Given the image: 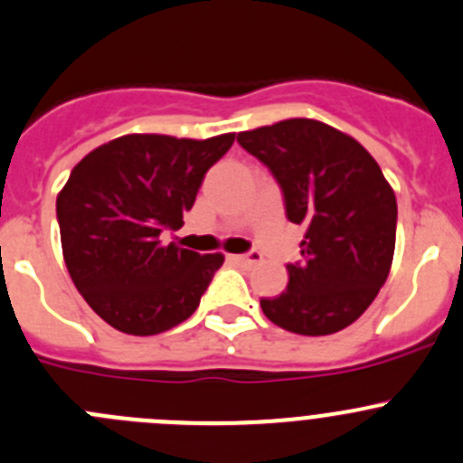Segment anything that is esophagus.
Returning a JSON list of instances; mask_svg holds the SVG:
<instances>
[{"label":"esophagus","instance_id":"34e87169","mask_svg":"<svg viewBox=\"0 0 463 463\" xmlns=\"http://www.w3.org/2000/svg\"><path fill=\"white\" fill-rule=\"evenodd\" d=\"M232 260H235L237 264H241V267H253V264L262 262V253H260V250H250V253L246 255H232Z\"/></svg>","mask_w":463,"mask_h":463}]
</instances>
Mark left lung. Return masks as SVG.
Instances as JSON below:
<instances>
[{"label":"left lung","instance_id":"left-lung-1","mask_svg":"<svg viewBox=\"0 0 463 463\" xmlns=\"http://www.w3.org/2000/svg\"><path fill=\"white\" fill-rule=\"evenodd\" d=\"M285 194L287 219L303 223V260L287 264L282 294L262 298L282 330L321 336L364 314L387 280L396 249L398 205L373 156L318 119H282L237 133Z\"/></svg>","mask_w":463,"mask_h":463}]
</instances>
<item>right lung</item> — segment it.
<instances>
[{
    "label": "right lung",
    "instance_id": "obj_1",
    "mask_svg": "<svg viewBox=\"0 0 463 463\" xmlns=\"http://www.w3.org/2000/svg\"><path fill=\"white\" fill-rule=\"evenodd\" d=\"M232 142L235 133L208 140L131 133L71 169L56 199L62 258L108 326L160 335L199 307L223 255L165 244L160 232L183 226L205 172Z\"/></svg>",
    "mask_w": 463,
    "mask_h": 463
}]
</instances>
